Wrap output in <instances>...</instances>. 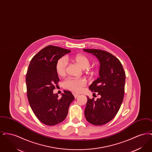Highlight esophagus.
I'll return each instance as SVG.
<instances>
[{
    "label": "esophagus",
    "instance_id": "obj_1",
    "mask_svg": "<svg viewBox=\"0 0 152 152\" xmlns=\"http://www.w3.org/2000/svg\"><path fill=\"white\" fill-rule=\"evenodd\" d=\"M73 96H74L75 98H76L77 97H78L79 96V94H73Z\"/></svg>",
    "mask_w": 152,
    "mask_h": 152
}]
</instances>
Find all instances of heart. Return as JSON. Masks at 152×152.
<instances>
[{
	"instance_id": "1",
	"label": "heart",
	"mask_w": 152,
	"mask_h": 152,
	"mask_svg": "<svg viewBox=\"0 0 152 152\" xmlns=\"http://www.w3.org/2000/svg\"><path fill=\"white\" fill-rule=\"evenodd\" d=\"M70 60L76 65H78L81 69H86L85 71L87 75H93V69L89 67L91 64V61L87 56L83 54H77L72 56L70 58ZM55 69L58 76H64L65 75L66 70V62L65 58H61L58 60L56 64ZM86 84L87 81L84 79L68 78L63 82V86L64 88L75 92H79L81 91Z\"/></svg>"
}]
</instances>
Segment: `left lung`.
<instances>
[{
  "label": "left lung",
  "mask_w": 152,
  "mask_h": 152,
  "mask_svg": "<svg viewBox=\"0 0 152 152\" xmlns=\"http://www.w3.org/2000/svg\"><path fill=\"white\" fill-rule=\"evenodd\" d=\"M83 51L92 53L100 62V77L89 88L101 98L94 100L87 97L85 116L93 125H104L116 116L120 108L125 92V72L120 60L108 52L97 49Z\"/></svg>",
  "instance_id": "obj_1"
}]
</instances>
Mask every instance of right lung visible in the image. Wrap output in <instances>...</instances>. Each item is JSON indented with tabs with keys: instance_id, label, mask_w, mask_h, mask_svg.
<instances>
[{
	"instance_id": "right-lung-1",
	"label": "right lung",
	"mask_w": 152,
	"mask_h": 152,
	"mask_svg": "<svg viewBox=\"0 0 152 152\" xmlns=\"http://www.w3.org/2000/svg\"><path fill=\"white\" fill-rule=\"evenodd\" d=\"M70 52L57 46H47L33 57L28 66L26 81L29 105L38 120L47 125L64 121L75 99L68 91H64L61 98L53 94L60 81L55 69L56 62Z\"/></svg>"
}]
</instances>
